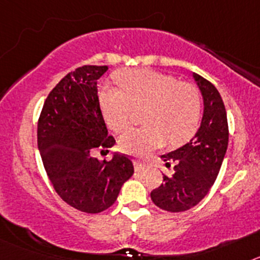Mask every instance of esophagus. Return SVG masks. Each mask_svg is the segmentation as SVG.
I'll use <instances>...</instances> for the list:
<instances>
[{
  "mask_svg": "<svg viewBox=\"0 0 260 260\" xmlns=\"http://www.w3.org/2000/svg\"><path fill=\"white\" fill-rule=\"evenodd\" d=\"M134 167H135V171H142V169H144V167H146V164H144L143 161H141V160H138V158H135L134 160Z\"/></svg>",
  "mask_w": 260,
  "mask_h": 260,
  "instance_id": "34e87169",
  "label": "esophagus"
}]
</instances>
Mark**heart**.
<instances>
[{"label":"heart","mask_w":260,"mask_h":260,"mask_svg":"<svg viewBox=\"0 0 260 260\" xmlns=\"http://www.w3.org/2000/svg\"><path fill=\"white\" fill-rule=\"evenodd\" d=\"M117 80L122 91L105 86L100 92L105 121L114 132L122 133L130 126L133 108L147 107L146 127L130 130L119 139L123 152L144 157L161 148L167 138L169 143L181 144L197 132L202 99L194 86L153 70L122 71Z\"/></svg>","instance_id":"heart-1"}]
</instances>
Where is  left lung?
I'll use <instances>...</instances> for the list:
<instances>
[{"label":"left lung","instance_id":"left-lung-1","mask_svg":"<svg viewBox=\"0 0 260 260\" xmlns=\"http://www.w3.org/2000/svg\"><path fill=\"white\" fill-rule=\"evenodd\" d=\"M192 78L203 98L201 126L187 143L161 156L167 165L174 162V174L164 176V183L151 191L153 203L169 212L190 210L208 194L228 148V119L219 91L201 75Z\"/></svg>","mask_w":260,"mask_h":260}]
</instances>
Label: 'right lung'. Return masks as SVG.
I'll return each instance as SVG.
<instances>
[{"instance_id": "add662e5", "label": "right lung", "mask_w": 260, "mask_h": 260, "mask_svg": "<svg viewBox=\"0 0 260 260\" xmlns=\"http://www.w3.org/2000/svg\"><path fill=\"white\" fill-rule=\"evenodd\" d=\"M108 66H82L50 91L38 123V147L53 187L71 207L99 213L109 208L134 174L132 160L114 153L110 161L91 156L112 148L98 96V79Z\"/></svg>"}]
</instances>
